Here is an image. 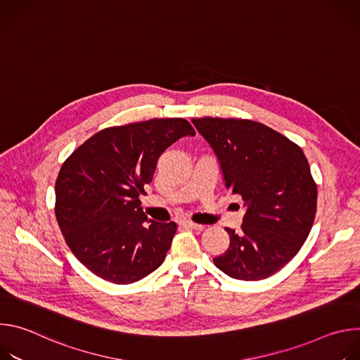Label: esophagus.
<instances>
[{
	"label": "esophagus",
	"instance_id": "obj_1",
	"mask_svg": "<svg viewBox=\"0 0 360 360\" xmlns=\"http://www.w3.org/2000/svg\"><path fill=\"white\" fill-rule=\"evenodd\" d=\"M184 226H186V228H189V229H196V231H202L205 226L203 225H200V224H195V222H192V221H182L181 222Z\"/></svg>",
	"mask_w": 360,
	"mask_h": 360
}]
</instances>
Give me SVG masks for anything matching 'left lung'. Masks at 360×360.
Returning <instances> with one entry per match:
<instances>
[{
	"label": "left lung",
	"instance_id": "obj_1",
	"mask_svg": "<svg viewBox=\"0 0 360 360\" xmlns=\"http://www.w3.org/2000/svg\"><path fill=\"white\" fill-rule=\"evenodd\" d=\"M219 161L224 184L243 200L240 232L225 228L229 248L214 258L233 279L261 281L299 252L316 214L318 189L303 150L272 128L249 120L195 118Z\"/></svg>",
	"mask_w": 360,
	"mask_h": 360
}]
</instances>
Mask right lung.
<instances>
[{
	"instance_id": "obj_1",
	"label": "right lung",
	"mask_w": 360,
	"mask_h": 360,
	"mask_svg": "<svg viewBox=\"0 0 360 360\" xmlns=\"http://www.w3.org/2000/svg\"><path fill=\"white\" fill-rule=\"evenodd\" d=\"M193 136L182 118L149 120L102 129L64 162L56 182V217L77 259L118 285L158 269L175 222L148 219L138 196L152 181L161 153Z\"/></svg>"
}]
</instances>
